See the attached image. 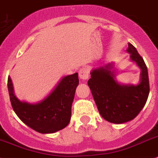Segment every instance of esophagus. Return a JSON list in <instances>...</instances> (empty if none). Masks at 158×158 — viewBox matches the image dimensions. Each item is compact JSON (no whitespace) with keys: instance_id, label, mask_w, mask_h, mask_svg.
I'll return each mask as SVG.
<instances>
[{"instance_id":"1","label":"esophagus","mask_w":158,"mask_h":158,"mask_svg":"<svg viewBox=\"0 0 158 158\" xmlns=\"http://www.w3.org/2000/svg\"><path fill=\"white\" fill-rule=\"evenodd\" d=\"M79 77L82 80H87L89 78V69L86 67H83L79 70Z\"/></svg>"}]
</instances>
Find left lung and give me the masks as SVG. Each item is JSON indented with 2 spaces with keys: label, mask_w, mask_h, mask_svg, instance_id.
Listing matches in <instances>:
<instances>
[{
  "label": "left lung",
  "mask_w": 158,
  "mask_h": 158,
  "mask_svg": "<svg viewBox=\"0 0 158 158\" xmlns=\"http://www.w3.org/2000/svg\"><path fill=\"white\" fill-rule=\"evenodd\" d=\"M130 58L141 69V82L137 85L119 84L115 80L112 64L95 69L88 81L98 111L104 119L111 123L121 124L131 121L145 106L149 94L148 69L143 58L133 44H128Z\"/></svg>",
  "instance_id": "left-lung-1"
}]
</instances>
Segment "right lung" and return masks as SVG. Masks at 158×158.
Returning <instances> with one entry per match:
<instances>
[{"label": "right lung", "mask_w": 158, "mask_h": 158, "mask_svg": "<svg viewBox=\"0 0 158 158\" xmlns=\"http://www.w3.org/2000/svg\"><path fill=\"white\" fill-rule=\"evenodd\" d=\"M78 84L77 73L64 77L47 98L37 104H29L16 98L11 78L8 77V89L13 110L25 125L40 133H55L68 125Z\"/></svg>", "instance_id": "add662e5"}]
</instances>
